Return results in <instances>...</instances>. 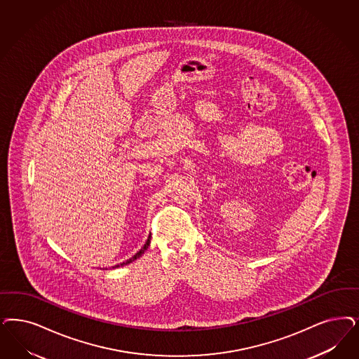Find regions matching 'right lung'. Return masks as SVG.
Here are the masks:
<instances>
[{
	"instance_id": "obj_1",
	"label": "right lung",
	"mask_w": 359,
	"mask_h": 359,
	"mask_svg": "<svg viewBox=\"0 0 359 359\" xmlns=\"http://www.w3.org/2000/svg\"><path fill=\"white\" fill-rule=\"evenodd\" d=\"M149 243H151V236H149V238H147V241H146V244L142 247V249L135 253L131 259H128V260L124 261L122 264H118V265H115V266H112V269H116V268H119V266H124V265H128V264H131V262H134V261L137 260L139 257H142V255L147 250V248L149 247Z\"/></svg>"
}]
</instances>
